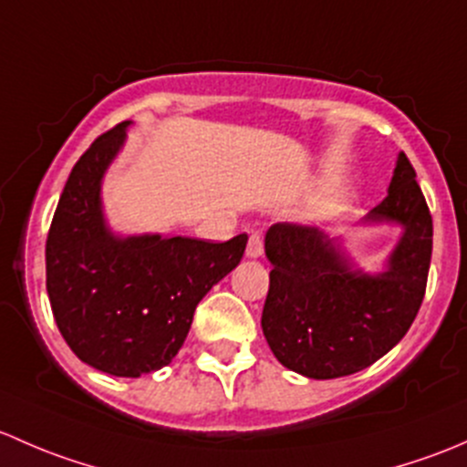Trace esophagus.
Listing matches in <instances>:
<instances>
[{
  "label": "esophagus",
  "mask_w": 467,
  "mask_h": 467,
  "mask_svg": "<svg viewBox=\"0 0 467 467\" xmlns=\"http://www.w3.org/2000/svg\"><path fill=\"white\" fill-rule=\"evenodd\" d=\"M244 256L247 258H261L263 256V238L261 234H252L249 235L247 249H244Z\"/></svg>",
  "instance_id": "obj_1"
}]
</instances>
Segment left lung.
I'll use <instances>...</instances> for the list:
<instances>
[{
	"label": "left lung",
	"instance_id": "1",
	"mask_svg": "<svg viewBox=\"0 0 467 467\" xmlns=\"http://www.w3.org/2000/svg\"><path fill=\"white\" fill-rule=\"evenodd\" d=\"M362 227L396 224L400 238L379 272L353 261L341 238L317 227L276 223L265 234L272 263L263 335L274 358L310 379L371 367L407 335L418 315L431 261V215L416 171L400 152L389 193Z\"/></svg>",
	"mask_w": 467,
	"mask_h": 467
}]
</instances>
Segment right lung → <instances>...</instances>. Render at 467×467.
Segmentation results:
<instances>
[{"label": "right lung", "instance_id": "obj_1", "mask_svg": "<svg viewBox=\"0 0 467 467\" xmlns=\"http://www.w3.org/2000/svg\"><path fill=\"white\" fill-rule=\"evenodd\" d=\"M128 126L100 134L76 161L47 238V292L62 337L78 359L117 378L171 364L195 307L247 247L244 234L204 243L109 227L100 191Z\"/></svg>", "mask_w": 467, "mask_h": 467}]
</instances>
